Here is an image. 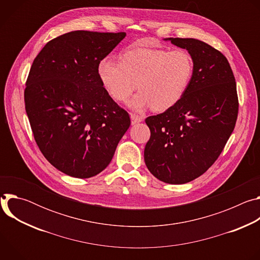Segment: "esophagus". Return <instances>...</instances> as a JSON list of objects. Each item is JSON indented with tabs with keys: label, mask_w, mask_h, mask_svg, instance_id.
I'll list each match as a JSON object with an SVG mask.
<instances>
[{
	"label": "esophagus",
	"mask_w": 260,
	"mask_h": 260,
	"mask_svg": "<svg viewBox=\"0 0 260 260\" xmlns=\"http://www.w3.org/2000/svg\"><path fill=\"white\" fill-rule=\"evenodd\" d=\"M131 119H132V124L135 125L141 121H143V117L142 116H139V115H136L134 113H131Z\"/></svg>",
	"instance_id": "34e87169"
}]
</instances>
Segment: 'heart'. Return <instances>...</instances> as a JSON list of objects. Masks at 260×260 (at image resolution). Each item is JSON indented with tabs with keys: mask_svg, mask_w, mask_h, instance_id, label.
I'll use <instances>...</instances> for the list:
<instances>
[{
	"mask_svg": "<svg viewBox=\"0 0 260 260\" xmlns=\"http://www.w3.org/2000/svg\"><path fill=\"white\" fill-rule=\"evenodd\" d=\"M98 74L113 100H126L137 86L140 91L127 102L128 107L136 110L152 107L162 112L186 92L193 75V59L184 49L135 48L123 53L121 62L112 57L103 58Z\"/></svg>",
	"mask_w": 260,
	"mask_h": 260,
	"instance_id": "obj_1",
	"label": "heart"
}]
</instances>
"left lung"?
I'll use <instances>...</instances> for the list:
<instances>
[{
  "label": "left lung",
  "mask_w": 260,
  "mask_h": 260,
  "mask_svg": "<svg viewBox=\"0 0 260 260\" xmlns=\"http://www.w3.org/2000/svg\"><path fill=\"white\" fill-rule=\"evenodd\" d=\"M164 40L190 53L193 75L174 107L145 119L151 136L144 159L158 180L184 184L203 175L223 150L238 117L237 85L226 57L209 44L192 38Z\"/></svg>",
  "instance_id": "8db88e82"
}]
</instances>
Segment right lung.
Returning <instances> with one entry per match:
<instances>
[{
    "label": "right lung",
    "mask_w": 260,
    "mask_h": 260,
    "mask_svg": "<svg viewBox=\"0 0 260 260\" xmlns=\"http://www.w3.org/2000/svg\"><path fill=\"white\" fill-rule=\"evenodd\" d=\"M125 32L74 30L36 56L24 90L37 145L58 171L85 179L104 171L131 125L129 115L104 88L99 62Z\"/></svg>",
    "instance_id": "1"
}]
</instances>
